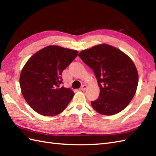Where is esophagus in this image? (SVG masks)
Instances as JSON below:
<instances>
[{"instance_id": "1", "label": "esophagus", "mask_w": 156, "mask_h": 156, "mask_svg": "<svg viewBox=\"0 0 156 156\" xmlns=\"http://www.w3.org/2000/svg\"><path fill=\"white\" fill-rule=\"evenodd\" d=\"M86 88H87V86L86 84H83L82 87H81V90H86Z\"/></svg>"}]
</instances>
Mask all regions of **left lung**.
<instances>
[{
	"label": "left lung",
	"instance_id": "1",
	"mask_svg": "<svg viewBox=\"0 0 156 156\" xmlns=\"http://www.w3.org/2000/svg\"><path fill=\"white\" fill-rule=\"evenodd\" d=\"M78 56L93 70L100 89L99 98L91 101L93 108L104 115L121 112L129 104L137 89L138 74L133 61L107 44L82 51Z\"/></svg>",
	"mask_w": 156,
	"mask_h": 156
}]
</instances>
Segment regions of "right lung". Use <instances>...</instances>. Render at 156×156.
Instances as JSON below:
<instances>
[{
  "label": "right lung",
  "instance_id": "right-lung-1",
  "mask_svg": "<svg viewBox=\"0 0 156 156\" xmlns=\"http://www.w3.org/2000/svg\"><path fill=\"white\" fill-rule=\"evenodd\" d=\"M78 52L59 46H47L26 63L20 77L22 94L28 105L43 116L58 115L65 109L74 93L61 86L62 73Z\"/></svg>",
  "mask_w": 156,
  "mask_h": 156
}]
</instances>
